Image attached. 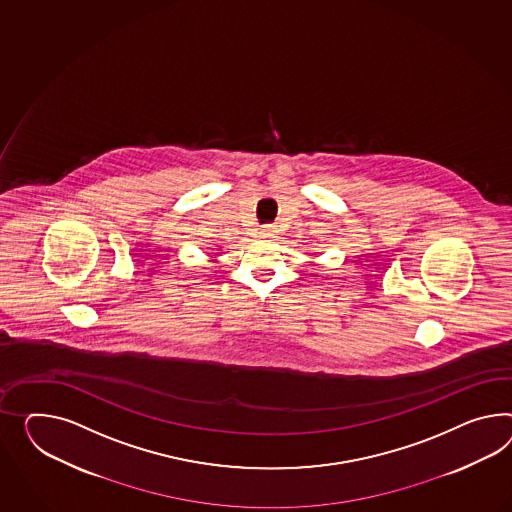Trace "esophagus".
Returning <instances> with one entry per match:
<instances>
[{
    "label": "esophagus",
    "mask_w": 512,
    "mask_h": 512,
    "mask_svg": "<svg viewBox=\"0 0 512 512\" xmlns=\"http://www.w3.org/2000/svg\"><path fill=\"white\" fill-rule=\"evenodd\" d=\"M275 234L276 230L273 226H263L262 230H260V237L262 239H269V237H273Z\"/></svg>",
    "instance_id": "1"
}]
</instances>
